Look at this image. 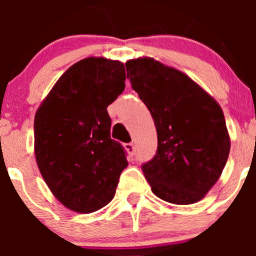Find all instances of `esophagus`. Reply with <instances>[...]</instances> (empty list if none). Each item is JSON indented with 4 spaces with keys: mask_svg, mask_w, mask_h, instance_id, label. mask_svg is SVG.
Listing matches in <instances>:
<instances>
[{
    "mask_svg": "<svg viewBox=\"0 0 256 256\" xmlns=\"http://www.w3.org/2000/svg\"><path fill=\"white\" fill-rule=\"evenodd\" d=\"M124 147H125V150H126V151H128V154H131V156H132V154H135V146H134L132 142L125 144H124Z\"/></svg>",
    "mask_w": 256,
    "mask_h": 256,
    "instance_id": "esophagus-1",
    "label": "esophagus"
}]
</instances>
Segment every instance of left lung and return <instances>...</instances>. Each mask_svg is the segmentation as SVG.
Here are the masks:
<instances>
[{"label": "left lung", "mask_w": 256, "mask_h": 256, "mask_svg": "<svg viewBox=\"0 0 256 256\" xmlns=\"http://www.w3.org/2000/svg\"><path fill=\"white\" fill-rule=\"evenodd\" d=\"M125 66L157 130L156 156L142 166L152 192L174 204L200 202L219 180L230 151L220 105L184 73L151 56Z\"/></svg>", "instance_id": "8db88e82"}]
</instances>
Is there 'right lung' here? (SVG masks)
<instances>
[{"mask_svg":"<svg viewBox=\"0 0 256 256\" xmlns=\"http://www.w3.org/2000/svg\"><path fill=\"white\" fill-rule=\"evenodd\" d=\"M120 60L89 56L70 66L34 116V154L54 197L76 213L112 202L128 160L110 138L108 106L125 89Z\"/></svg>","mask_w":256,"mask_h":256,"instance_id":"add662e5","label":"right lung"}]
</instances>
